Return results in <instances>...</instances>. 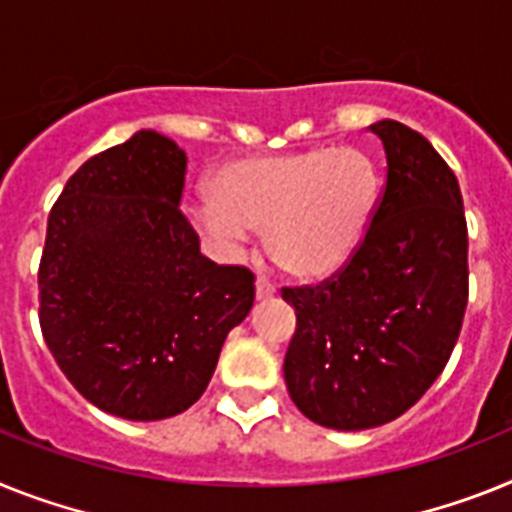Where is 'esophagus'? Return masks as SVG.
Returning <instances> with one entry per match:
<instances>
[{
    "mask_svg": "<svg viewBox=\"0 0 512 512\" xmlns=\"http://www.w3.org/2000/svg\"><path fill=\"white\" fill-rule=\"evenodd\" d=\"M255 294L257 299H270V296H276V286H273V281H268L265 276H257Z\"/></svg>",
    "mask_w": 512,
    "mask_h": 512,
    "instance_id": "34e87169",
    "label": "esophagus"
}]
</instances>
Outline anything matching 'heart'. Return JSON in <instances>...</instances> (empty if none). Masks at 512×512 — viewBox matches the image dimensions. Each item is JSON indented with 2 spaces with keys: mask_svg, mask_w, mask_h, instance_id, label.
Masks as SVG:
<instances>
[{
  "mask_svg": "<svg viewBox=\"0 0 512 512\" xmlns=\"http://www.w3.org/2000/svg\"><path fill=\"white\" fill-rule=\"evenodd\" d=\"M213 203L195 210L205 234L239 242L265 231L270 260L289 276H333L364 242L380 195L375 158L354 145L242 158L210 184Z\"/></svg>",
  "mask_w": 512,
  "mask_h": 512,
  "instance_id": "obj_1",
  "label": "heart"
}]
</instances>
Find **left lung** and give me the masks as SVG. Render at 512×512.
I'll return each mask as SVG.
<instances>
[{
  "label": "left lung",
  "mask_w": 512,
  "mask_h": 512,
  "mask_svg": "<svg viewBox=\"0 0 512 512\" xmlns=\"http://www.w3.org/2000/svg\"><path fill=\"white\" fill-rule=\"evenodd\" d=\"M369 130L388 174L364 242L317 286H283L296 330L283 359L291 401L320 427L369 429L440 377L468 302V229L453 169L393 119Z\"/></svg>",
  "instance_id": "1"
}]
</instances>
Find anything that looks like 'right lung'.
Listing matches in <instances>:
<instances>
[{"instance_id":"obj_1","label":"right lung","mask_w":512,"mask_h":512,"mask_svg":"<svg viewBox=\"0 0 512 512\" xmlns=\"http://www.w3.org/2000/svg\"><path fill=\"white\" fill-rule=\"evenodd\" d=\"M184 174V150L140 130L67 179L46 226V346L77 393L132 422L190 409L255 302L252 270L200 255Z\"/></svg>"}]
</instances>
